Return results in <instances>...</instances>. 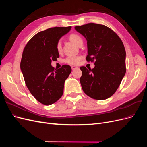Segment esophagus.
<instances>
[{"label":"esophagus","mask_w":147,"mask_h":147,"mask_svg":"<svg viewBox=\"0 0 147 147\" xmlns=\"http://www.w3.org/2000/svg\"><path fill=\"white\" fill-rule=\"evenodd\" d=\"M72 67V70H75V69H78V67H76V66H72V67Z\"/></svg>","instance_id":"obj_1"}]
</instances>
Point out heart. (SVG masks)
Returning a JSON list of instances; mask_svg holds the SVG:
<instances>
[{
	"mask_svg": "<svg viewBox=\"0 0 147 147\" xmlns=\"http://www.w3.org/2000/svg\"><path fill=\"white\" fill-rule=\"evenodd\" d=\"M69 39L71 42L76 45H78L80 42H83L82 37L78 34H71L69 36ZM56 48H57V50L59 52L61 51L62 46H61V42H58V43H57ZM80 60V57L79 56H68L67 57H66V59H65V62L69 64L75 65V64H77L79 63Z\"/></svg>",
	"mask_w": 147,
	"mask_h": 147,
	"instance_id": "obj_1",
	"label": "heart"
}]
</instances>
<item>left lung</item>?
I'll return each mask as SVG.
<instances>
[{
	"mask_svg": "<svg viewBox=\"0 0 147 147\" xmlns=\"http://www.w3.org/2000/svg\"><path fill=\"white\" fill-rule=\"evenodd\" d=\"M75 29L87 41L88 61H94V69L81 67L80 83L85 94L105 100L116 92L126 74V53L121 40L104 25L88 23Z\"/></svg>",
	"mask_w": 147,
	"mask_h": 147,
	"instance_id": "1",
	"label": "left lung"
}]
</instances>
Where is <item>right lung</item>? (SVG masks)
<instances>
[{"mask_svg": "<svg viewBox=\"0 0 147 147\" xmlns=\"http://www.w3.org/2000/svg\"><path fill=\"white\" fill-rule=\"evenodd\" d=\"M72 27H55L41 31L31 38L22 55L20 68L26 86L40 103L49 105L63 94L64 82L72 72L69 65L55 69L51 61L59 57L56 45Z\"/></svg>", "mask_w": 147, "mask_h": 147, "instance_id": "1", "label": "right lung"}]
</instances>
